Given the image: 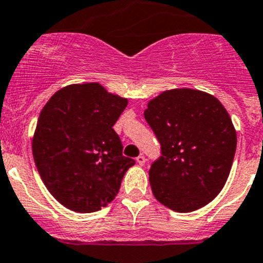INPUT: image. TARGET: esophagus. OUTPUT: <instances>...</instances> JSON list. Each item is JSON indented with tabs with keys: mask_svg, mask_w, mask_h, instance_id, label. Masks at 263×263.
Wrapping results in <instances>:
<instances>
[{
	"mask_svg": "<svg viewBox=\"0 0 263 263\" xmlns=\"http://www.w3.org/2000/svg\"><path fill=\"white\" fill-rule=\"evenodd\" d=\"M136 162L139 165H144L145 162H146V159H145L144 155H139V157L136 158Z\"/></svg>",
	"mask_w": 263,
	"mask_h": 263,
	"instance_id": "esophagus-1",
	"label": "esophagus"
}]
</instances>
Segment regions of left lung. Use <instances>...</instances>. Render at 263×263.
I'll list each match as a JSON object with an SVG mask.
<instances>
[{
	"label": "left lung",
	"instance_id": "8db88e82",
	"mask_svg": "<svg viewBox=\"0 0 263 263\" xmlns=\"http://www.w3.org/2000/svg\"><path fill=\"white\" fill-rule=\"evenodd\" d=\"M144 117L162 157L149 171L155 199L180 213L212 202L228 181L236 131L217 98L193 88L163 91L147 103Z\"/></svg>",
	"mask_w": 263,
	"mask_h": 263
}]
</instances>
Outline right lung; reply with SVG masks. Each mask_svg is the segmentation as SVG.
<instances>
[{
  "label": "right lung",
  "mask_w": 263,
  "mask_h": 263,
  "mask_svg": "<svg viewBox=\"0 0 263 263\" xmlns=\"http://www.w3.org/2000/svg\"><path fill=\"white\" fill-rule=\"evenodd\" d=\"M128 100L98 82L56 91L41 110L32 152L51 195L78 213L106 207L118 194L135 160L122 155L113 129Z\"/></svg>",
  "instance_id": "obj_1"
}]
</instances>
